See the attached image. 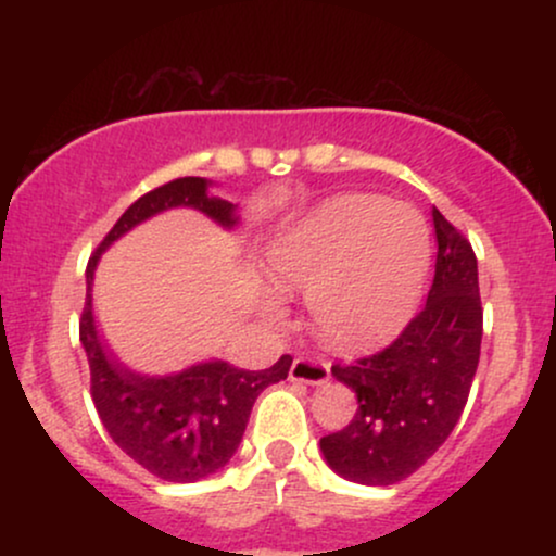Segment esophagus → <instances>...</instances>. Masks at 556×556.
Segmentation results:
<instances>
[{
	"label": "esophagus",
	"instance_id": "34e87169",
	"mask_svg": "<svg viewBox=\"0 0 556 556\" xmlns=\"http://www.w3.org/2000/svg\"><path fill=\"white\" fill-rule=\"evenodd\" d=\"M290 379L303 381V384H324L329 379V363L316 358V355H300V358L292 361Z\"/></svg>",
	"mask_w": 556,
	"mask_h": 556
}]
</instances>
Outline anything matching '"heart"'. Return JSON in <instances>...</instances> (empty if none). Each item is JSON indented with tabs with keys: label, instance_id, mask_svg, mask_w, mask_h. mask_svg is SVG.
<instances>
[{
	"label": "heart",
	"instance_id": "b5f03b06",
	"mask_svg": "<svg viewBox=\"0 0 556 556\" xmlns=\"http://www.w3.org/2000/svg\"><path fill=\"white\" fill-rule=\"evenodd\" d=\"M431 266V235L416 208L342 193L274 235L266 271L279 290L308 295L311 324L331 348L392 340L416 311ZM266 314L282 316L269 300Z\"/></svg>",
	"mask_w": 556,
	"mask_h": 556
}]
</instances>
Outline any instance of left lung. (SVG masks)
I'll return each instance as SVG.
<instances>
[{"label":"left lung","mask_w":556,"mask_h":556,"mask_svg":"<svg viewBox=\"0 0 556 556\" xmlns=\"http://www.w3.org/2000/svg\"><path fill=\"white\" fill-rule=\"evenodd\" d=\"M437 266L429 300L397 340L331 374L358 397L355 416L321 437L327 463L348 481L392 486L446 442L481 358L483 308L473 245L433 208Z\"/></svg>","instance_id":"1"}]
</instances>
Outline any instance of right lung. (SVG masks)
Returning <instances> with one entry per match:
<instances>
[{
    "label": "right lung",
    "mask_w": 556,
    "mask_h": 556,
    "mask_svg": "<svg viewBox=\"0 0 556 556\" xmlns=\"http://www.w3.org/2000/svg\"><path fill=\"white\" fill-rule=\"evenodd\" d=\"M172 206H193L222 225H235V206L225 198L206 193L201 177H177L140 195L114 222L106 238L88 258L86 305L80 314V342L91 368V397L101 424L114 444L132 457L140 468L162 481L188 483L225 468L238 450L251 407L269 384L287 379L292 355H282L266 371H240L229 363L214 361L188 368L177 376L146 379L117 363L101 350L91 314V282L101 251L119 235Z\"/></svg>",
    "instance_id": "obj_1"
}]
</instances>
